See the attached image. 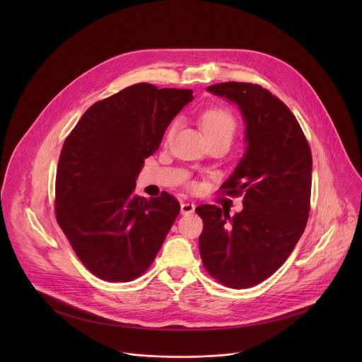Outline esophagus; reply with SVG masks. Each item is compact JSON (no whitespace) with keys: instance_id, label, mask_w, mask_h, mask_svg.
Segmentation results:
<instances>
[{"instance_id":"obj_1","label":"esophagus","mask_w":362,"mask_h":362,"mask_svg":"<svg viewBox=\"0 0 362 362\" xmlns=\"http://www.w3.org/2000/svg\"><path fill=\"white\" fill-rule=\"evenodd\" d=\"M180 212H182V215L193 214V212H194V204L190 203V202H183V203H180Z\"/></svg>"}]
</instances>
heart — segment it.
I'll return each instance as SVG.
<instances>
[{"label":"heart","instance_id":"heart-1","mask_svg":"<svg viewBox=\"0 0 362 362\" xmlns=\"http://www.w3.org/2000/svg\"><path fill=\"white\" fill-rule=\"evenodd\" d=\"M200 126L206 136L209 137H225L229 141L232 140L236 132V122L233 116L223 109H209L202 113ZM176 129V122H173L168 130V136L170 137Z\"/></svg>","mask_w":362,"mask_h":362}]
</instances>
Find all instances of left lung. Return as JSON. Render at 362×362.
Instances as JSON below:
<instances>
[{"label": "left lung", "instance_id": "obj_1", "mask_svg": "<svg viewBox=\"0 0 362 362\" xmlns=\"http://www.w3.org/2000/svg\"><path fill=\"white\" fill-rule=\"evenodd\" d=\"M209 93L238 106L245 126V153L222 185L243 193L233 216L215 204H200L199 250L204 268L221 284L243 289L269 278L303 233L311 200L313 156L299 123L267 88L221 83Z\"/></svg>", "mask_w": 362, "mask_h": 362}]
</instances>
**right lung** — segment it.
<instances>
[{
	"label": "right lung",
	"instance_id": "1",
	"mask_svg": "<svg viewBox=\"0 0 362 362\" xmlns=\"http://www.w3.org/2000/svg\"><path fill=\"white\" fill-rule=\"evenodd\" d=\"M190 88L139 83L94 103L66 139L56 179L57 222L83 265L100 279L129 282L154 261L179 202L134 194L144 159L159 148Z\"/></svg>",
	"mask_w": 362,
	"mask_h": 362
}]
</instances>
